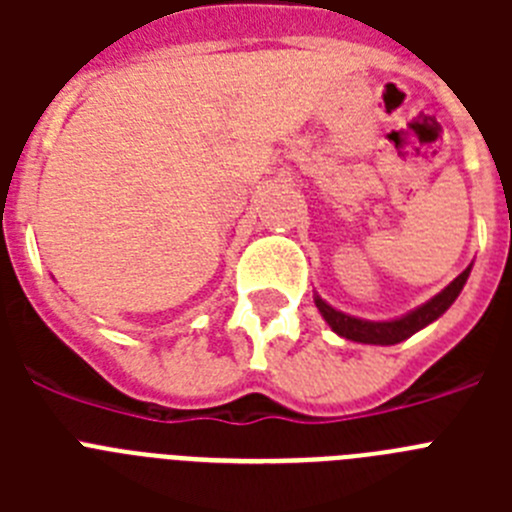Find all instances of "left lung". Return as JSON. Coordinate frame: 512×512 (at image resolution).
Instances as JSON below:
<instances>
[{"instance_id": "1", "label": "left lung", "mask_w": 512, "mask_h": 512, "mask_svg": "<svg viewBox=\"0 0 512 512\" xmlns=\"http://www.w3.org/2000/svg\"><path fill=\"white\" fill-rule=\"evenodd\" d=\"M469 271H472V266H467V269L461 271L459 277H456L449 287H443L436 297H431L428 302L415 307V310L405 312V315L392 320H364L356 318V315H346V312L328 305L320 295H315V307L320 310L325 323L330 325V330L338 333L341 338H346V341L372 343V346H395V343L405 341V338H410L413 333L423 330L425 325H431L433 320L441 318L443 312L454 305V300L459 297L464 284H467Z\"/></svg>"}]
</instances>
